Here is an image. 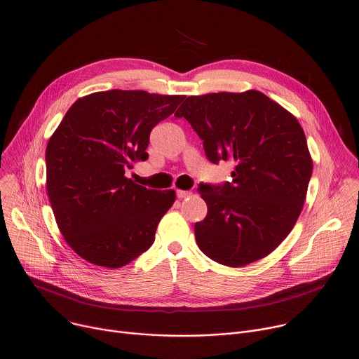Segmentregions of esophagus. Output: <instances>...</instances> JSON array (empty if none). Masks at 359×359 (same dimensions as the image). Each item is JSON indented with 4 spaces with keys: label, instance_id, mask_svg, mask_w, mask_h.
Here are the masks:
<instances>
[{
    "label": "esophagus",
    "instance_id": "1",
    "mask_svg": "<svg viewBox=\"0 0 359 359\" xmlns=\"http://www.w3.org/2000/svg\"><path fill=\"white\" fill-rule=\"evenodd\" d=\"M176 194H177L179 198H186V197L191 196V191H189V190H176Z\"/></svg>",
    "mask_w": 359,
    "mask_h": 359
}]
</instances>
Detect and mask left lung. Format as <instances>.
<instances>
[{"instance_id":"left-lung-1","label":"left lung","mask_w":359,"mask_h":359,"mask_svg":"<svg viewBox=\"0 0 359 359\" xmlns=\"http://www.w3.org/2000/svg\"><path fill=\"white\" fill-rule=\"evenodd\" d=\"M186 118L207 159L235 163L232 182L198 186L207 217L196 222L198 248L232 268L265 258L294 226L313 162L297 119L261 91L187 97Z\"/></svg>"}]
</instances>
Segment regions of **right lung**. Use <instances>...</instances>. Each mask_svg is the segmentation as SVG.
<instances>
[{
  "label": "right lung",
  "mask_w": 359,
  "mask_h": 359,
  "mask_svg": "<svg viewBox=\"0 0 359 359\" xmlns=\"http://www.w3.org/2000/svg\"><path fill=\"white\" fill-rule=\"evenodd\" d=\"M184 95L109 90L79 98L46 148V189L57 226L90 264L121 268L155 241L175 190H151L126 176L148 159L149 135Z\"/></svg>",
  "instance_id": "add662e5"
}]
</instances>
